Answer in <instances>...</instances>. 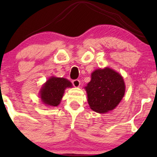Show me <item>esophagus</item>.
<instances>
[{
  "label": "esophagus",
  "instance_id": "esophagus-1",
  "mask_svg": "<svg viewBox=\"0 0 157 157\" xmlns=\"http://www.w3.org/2000/svg\"><path fill=\"white\" fill-rule=\"evenodd\" d=\"M72 83L73 85H74V87H79L80 86V81L78 80V79H76V80H74L72 81Z\"/></svg>",
  "mask_w": 157,
  "mask_h": 157
}]
</instances>
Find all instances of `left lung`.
<instances>
[{
	"instance_id": "obj_1",
	"label": "left lung",
	"mask_w": 157,
	"mask_h": 157,
	"mask_svg": "<svg viewBox=\"0 0 157 157\" xmlns=\"http://www.w3.org/2000/svg\"><path fill=\"white\" fill-rule=\"evenodd\" d=\"M125 87L123 77L114 70L108 67L95 70L85 87L90 108L101 113L113 110L123 98Z\"/></svg>"
}]
</instances>
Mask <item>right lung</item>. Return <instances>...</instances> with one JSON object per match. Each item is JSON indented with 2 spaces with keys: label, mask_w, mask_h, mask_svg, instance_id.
Instances as JSON below:
<instances>
[{
  "label": "right lung",
  "mask_w": 157,
  "mask_h": 157,
  "mask_svg": "<svg viewBox=\"0 0 157 157\" xmlns=\"http://www.w3.org/2000/svg\"><path fill=\"white\" fill-rule=\"evenodd\" d=\"M72 86L71 82L68 79L51 76L40 89L41 101L46 106H57L61 102L65 89Z\"/></svg>",
  "instance_id": "add662e5"
}]
</instances>
